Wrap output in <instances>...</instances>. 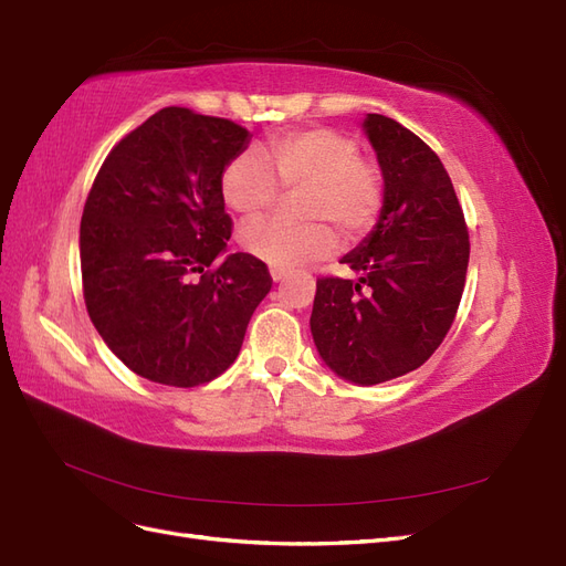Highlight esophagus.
I'll return each mask as SVG.
<instances>
[{
	"mask_svg": "<svg viewBox=\"0 0 566 566\" xmlns=\"http://www.w3.org/2000/svg\"><path fill=\"white\" fill-rule=\"evenodd\" d=\"M271 279H273V283H281V281L287 279V273L279 271V269H271Z\"/></svg>",
	"mask_w": 566,
	"mask_h": 566,
	"instance_id": "esophagus-1",
	"label": "esophagus"
}]
</instances>
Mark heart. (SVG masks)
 I'll return each instance as SVG.
<instances>
[{"instance_id":"obj_1","label":"heart","mask_w":566,"mask_h":566,"mask_svg":"<svg viewBox=\"0 0 566 566\" xmlns=\"http://www.w3.org/2000/svg\"><path fill=\"white\" fill-rule=\"evenodd\" d=\"M281 186L302 188L300 210L312 221L254 219L241 229V248L279 271H293L337 250V233L366 235L382 212L385 188L378 167L358 158V144L333 127H310L273 136L266 158L238 153L224 167L219 191L238 214H260L281 196Z\"/></svg>"}]
</instances>
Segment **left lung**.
Segmentation results:
<instances>
[{
  "label": "left lung",
  "instance_id": "1",
  "mask_svg": "<svg viewBox=\"0 0 566 566\" xmlns=\"http://www.w3.org/2000/svg\"><path fill=\"white\" fill-rule=\"evenodd\" d=\"M361 127L382 169V212L339 260L356 279L316 281L310 325L323 364L370 387L420 368L447 337L470 238L437 153L391 117L368 113Z\"/></svg>",
  "mask_w": 566,
  "mask_h": 566
}]
</instances>
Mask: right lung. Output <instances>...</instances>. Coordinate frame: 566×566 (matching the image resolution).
<instances>
[{
    "instance_id": "1",
    "label": "right lung",
    "mask_w": 566,
    "mask_h": 566,
    "mask_svg": "<svg viewBox=\"0 0 566 566\" xmlns=\"http://www.w3.org/2000/svg\"><path fill=\"white\" fill-rule=\"evenodd\" d=\"M250 139L231 119L163 108L108 153L84 202L90 318L119 361L150 382L214 380L269 295V269L248 252L212 269L231 238L219 179Z\"/></svg>"
}]
</instances>
